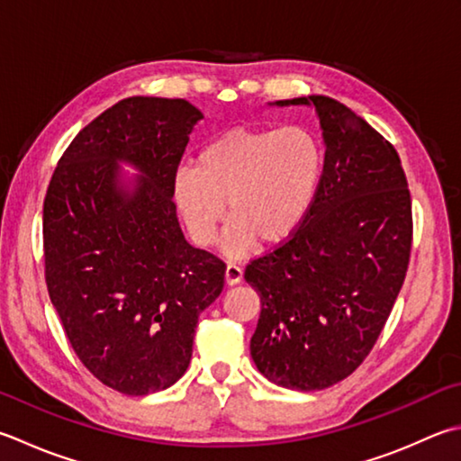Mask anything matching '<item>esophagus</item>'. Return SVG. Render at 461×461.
<instances>
[{
    "mask_svg": "<svg viewBox=\"0 0 461 461\" xmlns=\"http://www.w3.org/2000/svg\"><path fill=\"white\" fill-rule=\"evenodd\" d=\"M224 279H227V285H237L242 281V268L234 263L227 265V273H224Z\"/></svg>",
    "mask_w": 461,
    "mask_h": 461,
    "instance_id": "1",
    "label": "esophagus"
}]
</instances>
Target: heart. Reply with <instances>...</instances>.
I'll use <instances>...</instances> for the list:
<instances>
[{"instance_id":"obj_1","label":"heart","mask_w":461,"mask_h":461,"mask_svg":"<svg viewBox=\"0 0 461 461\" xmlns=\"http://www.w3.org/2000/svg\"><path fill=\"white\" fill-rule=\"evenodd\" d=\"M325 152L301 126L234 128L206 142L196 167L172 176V198L196 245L211 247L227 214L224 249L242 255L258 239L281 245L297 232L317 203Z\"/></svg>"}]
</instances>
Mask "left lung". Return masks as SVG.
Listing matches in <instances>:
<instances>
[{
    "label": "left lung",
    "instance_id": "1",
    "mask_svg": "<svg viewBox=\"0 0 461 461\" xmlns=\"http://www.w3.org/2000/svg\"><path fill=\"white\" fill-rule=\"evenodd\" d=\"M276 104L315 106L325 170L303 227L245 268L260 297L250 355L273 384L315 392L351 375L384 331L410 265L411 196L393 146L345 104Z\"/></svg>",
    "mask_w": 461,
    "mask_h": 461
}]
</instances>
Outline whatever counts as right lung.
Returning a JSON list of instances; mask_svg holds the SVG:
<instances>
[{"label": "right lung", "mask_w": 461, "mask_h": 461, "mask_svg": "<svg viewBox=\"0 0 461 461\" xmlns=\"http://www.w3.org/2000/svg\"><path fill=\"white\" fill-rule=\"evenodd\" d=\"M203 112L180 98L132 95L82 128L43 201L46 285L86 369L126 395L185 375L198 315L227 265L188 245L172 176ZM118 161L141 170L132 187Z\"/></svg>", "instance_id": "1"}]
</instances>
